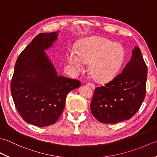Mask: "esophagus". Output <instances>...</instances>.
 <instances>
[{
	"mask_svg": "<svg viewBox=\"0 0 157 157\" xmlns=\"http://www.w3.org/2000/svg\"><path fill=\"white\" fill-rule=\"evenodd\" d=\"M87 86H89V87H90L92 89H94L95 88V85L94 84H92V83L88 82L87 83Z\"/></svg>",
	"mask_w": 157,
	"mask_h": 157,
	"instance_id": "1",
	"label": "esophagus"
}]
</instances>
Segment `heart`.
<instances>
[{"label":"heart","instance_id":"obj_1","mask_svg":"<svg viewBox=\"0 0 157 157\" xmlns=\"http://www.w3.org/2000/svg\"><path fill=\"white\" fill-rule=\"evenodd\" d=\"M125 51L119 43L102 38H92L82 42L78 52L71 50L68 53L69 64L76 70L89 63L90 74L99 82L111 80L121 70Z\"/></svg>","mask_w":157,"mask_h":157}]
</instances>
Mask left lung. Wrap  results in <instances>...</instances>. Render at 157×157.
Returning <instances> with one entry per match:
<instances>
[{"label":"left lung","instance_id":"left-lung-1","mask_svg":"<svg viewBox=\"0 0 157 157\" xmlns=\"http://www.w3.org/2000/svg\"><path fill=\"white\" fill-rule=\"evenodd\" d=\"M147 66L137 46L123 71L105 86L96 87L90 103L92 114L103 123L129 119L146 96Z\"/></svg>","mask_w":157,"mask_h":157}]
</instances>
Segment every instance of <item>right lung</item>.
<instances>
[{"instance_id":"obj_1","label":"right lung","mask_w":157,"mask_h":157,"mask_svg":"<svg viewBox=\"0 0 157 157\" xmlns=\"http://www.w3.org/2000/svg\"><path fill=\"white\" fill-rule=\"evenodd\" d=\"M57 38V32L41 33L17 59L11 82L15 107L25 122L51 125L64 109L68 92L80 86L77 79L57 75L44 52Z\"/></svg>"}]
</instances>
